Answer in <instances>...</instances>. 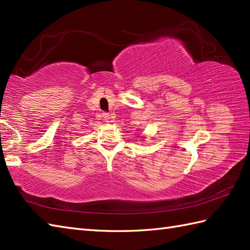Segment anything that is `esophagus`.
<instances>
[{
    "instance_id": "1",
    "label": "esophagus",
    "mask_w": 250,
    "mask_h": 250,
    "mask_svg": "<svg viewBox=\"0 0 250 250\" xmlns=\"http://www.w3.org/2000/svg\"><path fill=\"white\" fill-rule=\"evenodd\" d=\"M102 117H103V119H104V121L105 122H109V120H110V115L108 114V113H102Z\"/></svg>"
}]
</instances>
